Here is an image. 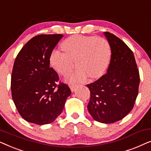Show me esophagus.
<instances>
[{
    "label": "esophagus",
    "mask_w": 151,
    "mask_h": 151,
    "mask_svg": "<svg viewBox=\"0 0 151 151\" xmlns=\"http://www.w3.org/2000/svg\"><path fill=\"white\" fill-rule=\"evenodd\" d=\"M76 87H77V85H71V86H70V88H71V91L72 92H73L74 91H75Z\"/></svg>",
    "instance_id": "34e87169"
}]
</instances>
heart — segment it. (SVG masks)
<instances>
[{"instance_id":"b5f03b06","label":"heart","mask_w":151,"mask_h":151,"mask_svg":"<svg viewBox=\"0 0 151 151\" xmlns=\"http://www.w3.org/2000/svg\"><path fill=\"white\" fill-rule=\"evenodd\" d=\"M61 47L65 53L53 49L49 55V63L55 71L66 76L76 60L78 69L67 78L69 83L83 82L88 76L91 78H100L110 63L111 47L104 38L76 35L65 39Z\"/></svg>"}]
</instances>
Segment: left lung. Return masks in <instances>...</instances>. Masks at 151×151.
<instances>
[{"label":"left lung","instance_id":"left-lung-1","mask_svg":"<svg viewBox=\"0 0 151 151\" xmlns=\"http://www.w3.org/2000/svg\"><path fill=\"white\" fill-rule=\"evenodd\" d=\"M104 34L111 49L110 64L105 75L86 85L91 93L87 108L94 120L111 124L123 119L133 109L139 73L129 47L113 34Z\"/></svg>","mask_w":151,"mask_h":151}]
</instances>
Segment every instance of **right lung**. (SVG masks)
<instances>
[{
    "instance_id": "add662e5",
    "label": "right lung",
    "mask_w": 151,
    "mask_h": 151,
    "mask_svg": "<svg viewBox=\"0 0 151 151\" xmlns=\"http://www.w3.org/2000/svg\"><path fill=\"white\" fill-rule=\"evenodd\" d=\"M62 34H42L24 45L16 57L12 73V99L22 117L44 125L61 114L71 92L49 67V55Z\"/></svg>"
}]
</instances>
